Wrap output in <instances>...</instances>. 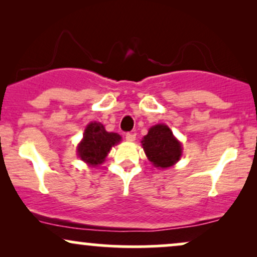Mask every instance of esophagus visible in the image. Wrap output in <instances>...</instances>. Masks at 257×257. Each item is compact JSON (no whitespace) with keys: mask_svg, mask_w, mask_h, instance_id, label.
I'll use <instances>...</instances> for the list:
<instances>
[{"mask_svg":"<svg viewBox=\"0 0 257 257\" xmlns=\"http://www.w3.org/2000/svg\"><path fill=\"white\" fill-rule=\"evenodd\" d=\"M135 138H137V135L134 134V133H126L125 134V140L126 141H135Z\"/></svg>","mask_w":257,"mask_h":257,"instance_id":"esophagus-1","label":"esophagus"}]
</instances>
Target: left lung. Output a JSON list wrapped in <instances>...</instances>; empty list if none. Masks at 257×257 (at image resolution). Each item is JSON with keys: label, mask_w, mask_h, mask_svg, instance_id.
<instances>
[{"label": "left lung", "mask_w": 257, "mask_h": 257, "mask_svg": "<svg viewBox=\"0 0 257 257\" xmlns=\"http://www.w3.org/2000/svg\"><path fill=\"white\" fill-rule=\"evenodd\" d=\"M147 158L156 168H169L179 161L182 155L181 143L173 135L166 124H156L141 141Z\"/></svg>", "instance_id": "obj_1"}]
</instances>
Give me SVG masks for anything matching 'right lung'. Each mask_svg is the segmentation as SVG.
Here are the masks:
<instances>
[{
	"label": "right lung",
	"mask_w": 257,
	"mask_h": 257,
	"mask_svg": "<svg viewBox=\"0 0 257 257\" xmlns=\"http://www.w3.org/2000/svg\"><path fill=\"white\" fill-rule=\"evenodd\" d=\"M122 140L117 133H108L99 122H91L84 129L83 139L77 146L78 157L91 167H96L105 161L111 147Z\"/></svg>",
	"instance_id": "right-lung-1"
}]
</instances>
